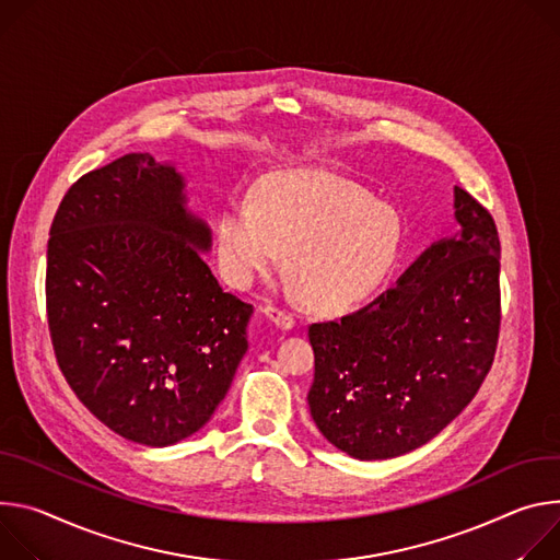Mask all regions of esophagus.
Instances as JSON below:
<instances>
[{
    "mask_svg": "<svg viewBox=\"0 0 560 560\" xmlns=\"http://www.w3.org/2000/svg\"><path fill=\"white\" fill-rule=\"evenodd\" d=\"M262 314H265L273 325H278L280 329H291V327L295 325L293 316H291L289 312H284V308L276 306V304H267V306L262 308Z\"/></svg>",
    "mask_w": 560,
    "mask_h": 560,
    "instance_id": "1",
    "label": "esophagus"
}]
</instances>
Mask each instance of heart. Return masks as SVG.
<instances>
[{
	"instance_id": "b5f03b06",
	"label": "heart",
	"mask_w": 560,
	"mask_h": 560,
	"mask_svg": "<svg viewBox=\"0 0 560 560\" xmlns=\"http://www.w3.org/2000/svg\"><path fill=\"white\" fill-rule=\"evenodd\" d=\"M405 224L364 186L329 171H284L265 177L256 198L231 196L215 222L224 273L252 284L287 256L304 304L347 312L374 295L398 265Z\"/></svg>"
}]
</instances>
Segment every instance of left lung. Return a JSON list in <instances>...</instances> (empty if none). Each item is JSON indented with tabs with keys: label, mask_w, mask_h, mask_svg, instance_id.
<instances>
[{
	"label": "left lung",
	"mask_w": 560,
	"mask_h": 560,
	"mask_svg": "<svg viewBox=\"0 0 560 560\" xmlns=\"http://www.w3.org/2000/svg\"><path fill=\"white\" fill-rule=\"evenodd\" d=\"M460 233L427 252L360 312L308 325L306 394L323 436L360 460L407 454L443 431L489 374L501 331V240L456 186Z\"/></svg>",
	"instance_id": "left-lung-1"
}]
</instances>
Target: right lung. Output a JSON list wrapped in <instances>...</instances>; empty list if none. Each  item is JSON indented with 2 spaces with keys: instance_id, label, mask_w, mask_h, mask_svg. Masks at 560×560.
Segmentation results:
<instances>
[{
  "instance_id": "right-lung-1",
  "label": "right lung",
  "mask_w": 560,
  "mask_h": 560,
  "mask_svg": "<svg viewBox=\"0 0 560 560\" xmlns=\"http://www.w3.org/2000/svg\"><path fill=\"white\" fill-rule=\"evenodd\" d=\"M149 153L82 175L50 224L46 316L57 364L121 439L166 447L209 422L248 349L254 306L222 291L209 226Z\"/></svg>"
}]
</instances>
